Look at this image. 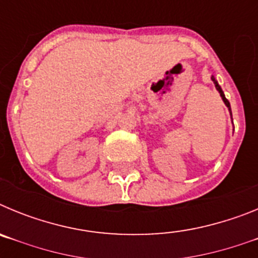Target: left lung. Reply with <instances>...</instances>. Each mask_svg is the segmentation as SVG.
I'll use <instances>...</instances> for the list:
<instances>
[{
    "label": "left lung",
    "mask_w": 258,
    "mask_h": 258,
    "mask_svg": "<svg viewBox=\"0 0 258 258\" xmlns=\"http://www.w3.org/2000/svg\"><path fill=\"white\" fill-rule=\"evenodd\" d=\"M211 79H212V81H213V84H214V86H216V89H217V92L220 93V95H221V98H222V101H223V103H225V106H226L227 108H229L230 115H231V107H230V102L227 101L226 97H225V94H223V90H222V89H221L220 84L217 83V80H216V77H214V76H212ZM231 118H232V116H231Z\"/></svg>",
    "instance_id": "1"
}]
</instances>
